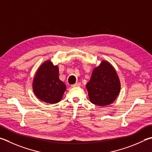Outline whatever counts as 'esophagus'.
<instances>
[{"label": "esophagus", "instance_id": "1", "mask_svg": "<svg viewBox=\"0 0 152 152\" xmlns=\"http://www.w3.org/2000/svg\"><path fill=\"white\" fill-rule=\"evenodd\" d=\"M80 85H81V84L80 83V82H78V83H76V84H72L71 86L72 87H79V86H80Z\"/></svg>", "mask_w": 152, "mask_h": 152}]
</instances>
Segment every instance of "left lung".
<instances>
[{"instance_id": "left-lung-1", "label": "left lung", "mask_w": 152, "mask_h": 152, "mask_svg": "<svg viewBox=\"0 0 152 152\" xmlns=\"http://www.w3.org/2000/svg\"><path fill=\"white\" fill-rule=\"evenodd\" d=\"M120 82L116 71L107 61H102L92 72L86 84L90 100L99 106L112 104L120 91Z\"/></svg>"}]
</instances>
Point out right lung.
Wrapping results in <instances>:
<instances>
[{
  "label": "right lung",
  "mask_w": 152,
  "mask_h": 152,
  "mask_svg": "<svg viewBox=\"0 0 152 152\" xmlns=\"http://www.w3.org/2000/svg\"><path fill=\"white\" fill-rule=\"evenodd\" d=\"M32 88L35 95L40 100L56 104L61 100L66 86L59 79L58 67L47 60L38 69Z\"/></svg>",
  "instance_id": "obj_1"
}]
</instances>
